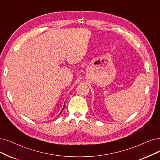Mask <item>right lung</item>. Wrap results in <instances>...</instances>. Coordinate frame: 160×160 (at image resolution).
<instances>
[{"mask_svg": "<svg viewBox=\"0 0 160 160\" xmlns=\"http://www.w3.org/2000/svg\"><path fill=\"white\" fill-rule=\"evenodd\" d=\"M63 109H64V106H63V109H62V111H61V112H60V113H62V111H63Z\"/></svg>", "mask_w": 160, "mask_h": 160, "instance_id": "1", "label": "right lung"}]
</instances>
